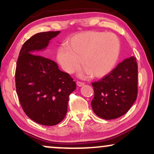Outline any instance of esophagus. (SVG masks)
<instances>
[{
	"label": "esophagus",
	"instance_id": "1",
	"mask_svg": "<svg viewBox=\"0 0 154 154\" xmlns=\"http://www.w3.org/2000/svg\"><path fill=\"white\" fill-rule=\"evenodd\" d=\"M76 84H77L78 86H79V87H81V86H83L85 83H83V82H81V81H77V82H76Z\"/></svg>",
	"mask_w": 154,
	"mask_h": 154
}]
</instances>
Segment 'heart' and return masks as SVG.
Masks as SVG:
<instances>
[{
  "label": "heart",
  "mask_w": 154,
  "mask_h": 154,
  "mask_svg": "<svg viewBox=\"0 0 154 154\" xmlns=\"http://www.w3.org/2000/svg\"><path fill=\"white\" fill-rule=\"evenodd\" d=\"M67 48H60L57 54L58 63L66 72H75L82 60L84 73L102 77L115 66L119 57L120 41L113 33L88 31L69 40Z\"/></svg>",
  "instance_id": "heart-1"
}]
</instances>
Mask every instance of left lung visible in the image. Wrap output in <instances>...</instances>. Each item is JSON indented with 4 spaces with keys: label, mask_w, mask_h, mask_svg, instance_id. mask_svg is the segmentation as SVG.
Segmentation results:
<instances>
[{
    "label": "left lung",
    "mask_w": 154,
    "mask_h": 154,
    "mask_svg": "<svg viewBox=\"0 0 154 154\" xmlns=\"http://www.w3.org/2000/svg\"><path fill=\"white\" fill-rule=\"evenodd\" d=\"M138 66L132 56L118 64L109 74L92 83L94 98L92 110L103 119H115L129 111L138 92Z\"/></svg>",
    "instance_id": "left-lung-1"
}]
</instances>
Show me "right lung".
<instances>
[{
    "instance_id": "right-lung-1",
    "label": "right lung",
    "mask_w": 154,
    "mask_h": 154,
    "mask_svg": "<svg viewBox=\"0 0 154 154\" xmlns=\"http://www.w3.org/2000/svg\"><path fill=\"white\" fill-rule=\"evenodd\" d=\"M60 32L38 33L27 40L20 52L15 70L16 91L22 109L33 121L47 126L62 121L69 94L76 88L69 73L60 71L54 61L38 54Z\"/></svg>"
}]
</instances>
